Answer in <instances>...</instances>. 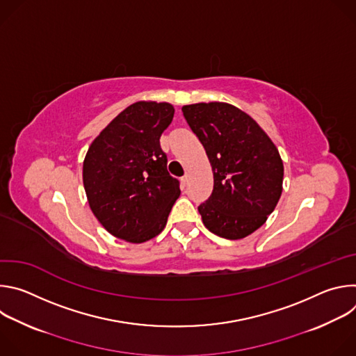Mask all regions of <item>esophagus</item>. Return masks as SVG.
Masks as SVG:
<instances>
[{"instance_id":"obj_1","label":"esophagus","mask_w":356,"mask_h":356,"mask_svg":"<svg viewBox=\"0 0 356 356\" xmlns=\"http://www.w3.org/2000/svg\"><path fill=\"white\" fill-rule=\"evenodd\" d=\"M187 181H188V175H184V176L181 177V183H183V186H186V184H187Z\"/></svg>"}]
</instances>
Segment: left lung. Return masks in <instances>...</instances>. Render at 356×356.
<instances>
[{
    "mask_svg": "<svg viewBox=\"0 0 356 356\" xmlns=\"http://www.w3.org/2000/svg\"><path fill=\"white\" fill-rule=\"evenodd\" d=\"M183 115L206 149L214 188L198 207L213 234L241 239L261 228L282 195L283 162L266 132L227 103L184 106Z\"/></svg>",
    "mask_w": 356,
    "mask_h": 356,
    "instance_id": "8db88e82",
    "label": "left lung"
}]
</instances>
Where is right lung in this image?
Instances as JSON below:
<instances>
[{
    "label": "right lung",
    "instance_id": "1",
    "mask_svg": "<svg viewBox=\"0 0 356 356\" xmlns=\"http://www.w3.org/2000/svg\"><path fill=\"white\" fill-rule=\"evenodd\" d=\"M173 115L169 103L138 101L101 131L87 150L83 183L90 209L120 239L140 243L159 235L180 195L159 142Z\"/></svg>",
    "mask_w": 356,
    "mask_h": 356
}]
</instances>
